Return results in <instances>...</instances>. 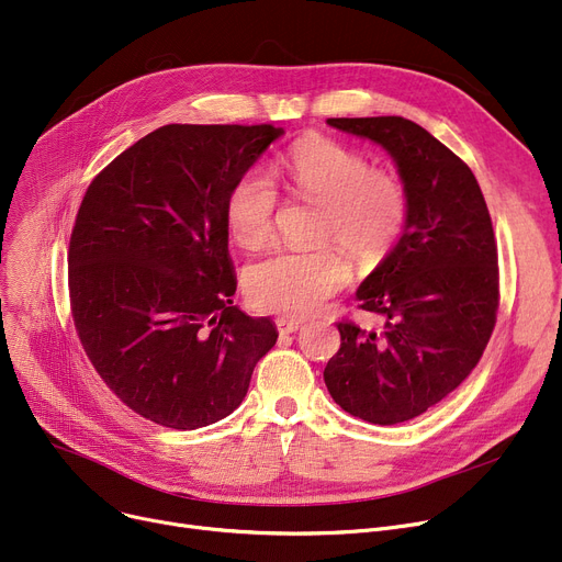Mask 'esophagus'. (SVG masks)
I'll use <instances>...</instances> for the list:
<instances>
[{
    "instance_id": "esophagus-1",
    "label": "esophagus",
    "mask_w": 562,
    "mask_h": 562,
    "mask_svg": "<svg viewBox=\"0 0 562 562\" xmlns=\"http://www.w3.org/2000/svg\"><path fill=\"white\" fill-rule=\"evenodd\" d=\"M276 326H278L280 335H291V333H299L303 328V323L293 321V318H278Z\"/></svg>"
}]
</instances>
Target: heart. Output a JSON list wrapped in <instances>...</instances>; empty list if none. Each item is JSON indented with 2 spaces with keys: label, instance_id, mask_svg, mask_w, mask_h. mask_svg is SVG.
<instances>
[{
  "label": "heart",
  "instance_id": "1",
  "mask_svg": "<svg viewBox=\"0 0 562 562\" xmlns=\"http://www.w3.org/2000/svg\"><path fill=\"white\" fill-rule=\"evenodd\" d=\"M284 187L293 198L321 204L318 241L339 244L360 261L385 257L407 223L409 200L398 177L373 170L350 147L310 136L284 159ZM278 191L269 175L246 170L225 198V223L236 246L259 250L271 241ZM350 278L348 261L335 248L289 250L255 263L246 296L259 312L310 316L326 305Z\"/></svg>",
  "mask_w": 562,
  "mask_h": 562
}]
</instances>
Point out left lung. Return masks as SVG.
<instances>
[{
	"label": "left lung",
	"instance_id": "8db88e82",
	"mask_svg": "<svg viewBox=\"0 0 562 562\" xmlns=\"http://www.w3.org/2000/svg\"><path fill=\"white\" fill-rule=\"evenodd\" d=\"M328 125L380 145L409 200L398 244L356 293L385 328L339 323L341 346L323 371L348 415L394 426L451 394L483 356L498 307L492 218L474 172L422 125L401 115Z\"/></svg>",
	"mask_w": 562,
	"mask_h": 562
}]
</instances>
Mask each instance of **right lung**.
<instances>
[{"label":"right lung","mask_w":562,"mask_h":562,"mask_svg":"<svg viewBox=\"0 0 562 562\" xmlns=\"http://www.w3.org/2000/svg\"><path fill=\"white\" fill-rule=\"evenodd\" d=\"M284 134L273 125H166L88 187L70 236L75 328L106 387L175 430L216 424L276 346L271 318L232 305L225 198Z\"/></svg>","instance_id":"add662e5"}]
</instances>
